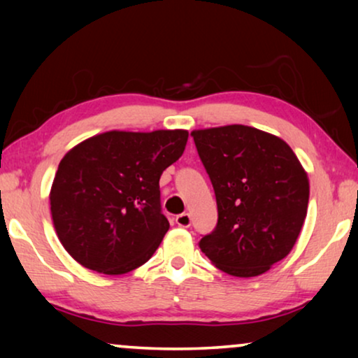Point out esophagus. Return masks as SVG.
<instances>
[{"mask_svg": "<svg viewBox=\"0 0 358 358\" xmlns=\"http://www.w3.org/2000/svg\"><path fill=\"white\" fill-rule=\"evenodd\" d=\"M190 223H192V218H190L189 213H180L176 217V224L182 228H189Z\"/></svg>", "mask_w": 358, "mask_h": 358, "instance_id": "34e87169", "label": "esophagus"}]
</instances>
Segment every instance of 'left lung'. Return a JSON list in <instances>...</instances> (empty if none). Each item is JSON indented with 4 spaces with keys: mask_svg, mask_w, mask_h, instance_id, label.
<instances>
[{
    "mask_svg": "<svg viewBox=\"0 0 358 358\" xmlns=\"http://www.w3.org/2000/svg\"><path fill=\"white\" fill-rule=\"evenodd\" d=\"M218 223L199 246L215 267L257 277L288 256L306 218L310 182L282 138L248 125L194 130Z\"/></svg>",
    "mask_w": 358,
    "mask_h": 358,
    "instance_id": "1",
    "label": "left lung"
}]
</instances>
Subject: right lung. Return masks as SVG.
<instances>
[{"mask_svg": "<svg viewBox=\"0 0 358 358\" xmlns=\"http://www.w3.org/2000/svg\"><path fill=\"white\" fill-rule=\"evenodd\" d=\"M187 138V130H112L63 156L50 212L58 239L76 262L120 275L153 256L169 229L159 178L182 156Z\"/></svg>", "mask_w": 358, "mask_h": 358, "instance_id": "obj_1", "label": "right lung"}]
</instances>
